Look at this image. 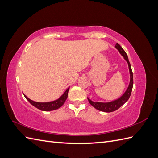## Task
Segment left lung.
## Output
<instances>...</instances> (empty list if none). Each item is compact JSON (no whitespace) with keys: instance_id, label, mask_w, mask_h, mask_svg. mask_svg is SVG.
Wrapping results in <instances>:
<instances>
[{"instance_id":"8db88e82","label":"left lung","mask_w":158,"mask_h":158,"mask_svg":"<svg viewBox=\"0 0 158 158\" xmlns=\"http://www.w3.org/2000/svg\"><path fill=\"white\" fill-rule=\"evenodd\" d=\"M115 48L119 52H120V54L123 56V58L125 59V60L128 63L129 73H130V82H129L127 90L120 98L114 100V101L109 102H94L88 98L89 103L92 105L94 107L99 110V111L106 112V113H110V112L116 111L117 109L120 108L123 105L125 104L128 101V99L131 96L132 86H133V74H132L130 62L128 60V56L125 52V51H124L123 49L121 47V45L118 44H117V43L115 45Z\"/></svg>"}]
</instances>
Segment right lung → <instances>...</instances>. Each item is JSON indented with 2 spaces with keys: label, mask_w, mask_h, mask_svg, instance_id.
Instances as JSON below:
<instances>
[{
  "label": "right lung",
  "mask_w": 158,
  "mask_h": 158,
  "mask_svg": "<svg viewBox=\"0 0 158 158\" xmlns=\"http://www.w3.org/2000/svg\"><path fill=\"white\" fill-rule=\"evenodd\" d=\"M69 91V87L63 94H62V95L59 98H58L56 100H54V101L48 102H34L33 101V100L30 99V98H28L24 94H23L24 95V97L26 98L27 101L29 102L33 106L35 107L36 108L39 109L40 110H41V111H53V110L59 109L62 106H63V104L64 103L66 99H67Z\"/></svg>",
  "instance_id": "right-lung-1"
}]
</instances>
